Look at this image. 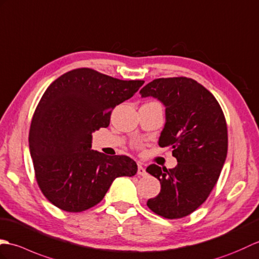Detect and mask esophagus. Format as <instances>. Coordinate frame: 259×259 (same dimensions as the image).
Returning <instances> with one entry per match:
<instances>
[{
	"instance_id": "34e87169",
	"label": "esophagus",
	"mask_w": 259,
	"mask_h": 259,
	"mask_svg": "<svg viewBox=\"0 0 259 259\" xmlns=\"http://www.w3.org/2000/svg\"><path fill=\"white\" fill-rule=\"evenodd\" d=\"M137 174L139 175H141V176H144V175H146L147 173H146V169L143 167V166L141 165V164H139V167H137Z\"/></svg>"
}]
</instances>
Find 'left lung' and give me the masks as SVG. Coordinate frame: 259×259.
I'll list each match as a JSON object with an SVG mask.
<instances>
[{
    "label": "left lung",
    "instance_id": "8db88e82",
    "mask_svg": "<svg viewBox=\"0 0 259 259\" xmlns=\"http://www.w3.org/2000/svg\"><path fill=\"white\" fill-rule=\"evenodd\" d=\"M165 106V125L158 144L173 149L177 165L166 169L149 165L146 171L160 182V192L148 208L168 220L197 209L210 194L227 156V126L209 91L187 77L156 78L140 92Z\"/></svg>",
    "mask_w": 259,
    "mask_h": 259
}]
</instances>
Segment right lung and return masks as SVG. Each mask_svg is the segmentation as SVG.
Returning <instances> with one entry per match:
<instances>
[{"label":"right lung","mask_w":259,"mask_h":259,"mask_svg":"<svg viewBox=\"0 0 259 259\" xmlns=\"http://www.w3.org/2000/svg\"><path fill=\"white\" fill-rule=\"evenodd\" d=\"M143 84L77 68L45 91L33 115L28 145L38 186L56 207L89 209L104 198L115 178L136 174L137 165L128 156L93 151L92 133L107 127L113 108Z\"/></svg>","instance_id":"1"}]
</instances>
